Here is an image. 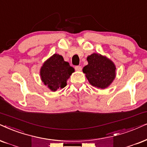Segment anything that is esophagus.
<instances>
[{
	"label": "esophagus",
	"instance_id": "1",
	"mask_svg": "<svg viewBox=\"0 0 147 147\" xmlns=\"http://www.w3.org/2000/svg\"><path fill=\"white\" fill-rule=\"evenodd\" d=\"M75 68V70H77V71H81V69H82V68H81V66H76Z\"/></svg>",
	"mask_w": 147,
	"mask_h": 147
}]
</instances>
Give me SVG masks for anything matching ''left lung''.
I'll return each instance as SVG.
<instances>
[{"instance_id":"obj_1","label":"left lung","mask_w":147,"mask_h":147,"mask_svg":"<svg viewBox=\"0 0 147 147\" xmlns=\"http://www.w3.org/2000/svg\"><path fill=\"white\" fill-rule=\"evenodd\" d=\"M88 64L83 69L89 82L93 86L105 89L111 85L115 78V64L107 57L93 53L87 58Z\"/></svg>"}]
</instances>
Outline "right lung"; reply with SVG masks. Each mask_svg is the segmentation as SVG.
I'll list each match as a JSON object with an SVG mask.
<instances>
[{"label": "right lung", "mask_w": 147, "mask_h": 147, "mask_svg": "<svg viewBox=\"0 0 147 147\" xmlns=\"http://www.w3.org/2000/svg\"><path fill=\"white\" fill-rule=\"evenodd\" d=\"M75 71L62 55L54 54L44 63L40 69V78L44 84L53 92L66 86V81Z\"/></svg>", "instance_id": "add662e5"}]
</instances>
